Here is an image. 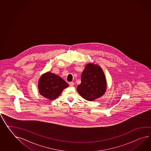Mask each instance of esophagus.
<instances>
[{
  "instance_id": "obj_1",
  "label": "esophagus",
  "mask_w": 151,
  "mask_h": 151,
  "mask_svg": "<svg viewBox=\"0 0 151 151\" xmlns=\"http://www.w3.org/2000/svg\"><path fill=\"white\" fill-rule=\"evenodd\" d=\"M69 85L70 86H74V82H69Z\"/></svg>"
}]
</instances>
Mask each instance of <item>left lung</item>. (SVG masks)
Wrapping results in <instances>:
<instances>
[{"label": "left lung", "mask_w": 151, "mask_h": 151, "mask_svg": "<svg viewBox=\"0 0 151 151\" xmlns=\"http://www.w3.org/2000/svg\"><path fill=\"white\" fill-rule=\"evenodd\" d=\"M106 89V82L101 68L97 65L87 64L81 75L77 92L85 99L92 101L103 96Z\"/></svg>", "instance_id": "8db88e82"}]
</instances>
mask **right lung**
I'll return each mask as SVG.
<instances>
[{"label":"right lung","instance_id":"right-lung-1","mask_svg":"<svg viewBox=\"0 0 151 151\" xmlns=\"http://www.w3.org/2000/svg\"><path fill=\"white\" fill-rule=\"evenodd\" d=\"M68 86L61 77L50 72L41 76L38 85L41 95L51 100L60 96L63 89Z\"/></svg>","mask_w":151,"mask_h":151}]
</instances>
